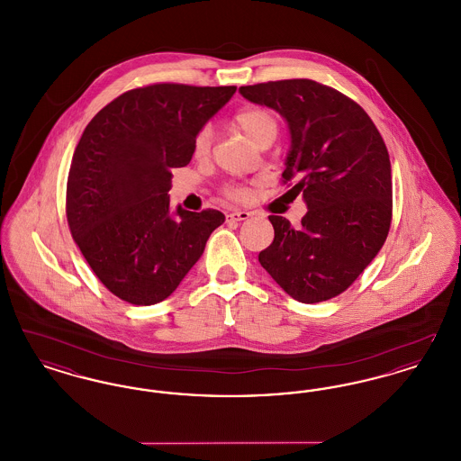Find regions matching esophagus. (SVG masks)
Returning <instances> with one entry per match:
<instances>
[{
	"label": "esophagus",
	"mask_w": 461,
	"mask_h": 461,
	"mask_svg": "<svg viewBox=\"0 0 461 461\" xmlns=\"http://www.w3.org/2000/svg\"><path fill=\"white\" fill-rule=\"evenodd\" d=\"M249 218H250V212H247V211H233V212L226 214V221H233V222L249 220Z\"/></svg>",
	"instance_id": "34e87169"
}]
</instances>
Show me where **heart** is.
Listing matches in <instances>:
<instances>
[{"instance_id":"1","label":"heart","mask_w":461,"mask_h":461,"mask_svg":"<svg viewBox=\"0 0 461 461\" xmlns=\"http://www.w3.org/2000/svg\"><path fill=\"white\" fill-rule=\"evenodd\" d=\"M235 126L240 130L254 145L258 147H269L280 131L278 119L273 115V112L261 107H250V109L241 110L235 115ZM211 149V132L207 130L198 132L195 140V154L198 157L207 154ZM224 197L239 198L245 197V190L237 185H228L222 188Z\"/></svg>"}]
</instances>
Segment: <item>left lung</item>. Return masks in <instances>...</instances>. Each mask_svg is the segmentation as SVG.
<instances>
[{
  "label": "left lung",
  "mask_w": 461,
  "mask_h": 461,
  "mask_svg": "<svg viewBox=\"0 0 461 461\" xmlns=\"http://www.w3.org/2000/svg\"><path fill=\"white\" fill-rule=\"evenodd\" d=\"M240 93L285 117L292 149L282 181L307 205L299 228L269 216L275 239L259 263L295 301H329L354 284L389 235L393 176L384 138L354 100L311 79Z\"/></svg>",
  "instance_id": "1"
}]
</instances>
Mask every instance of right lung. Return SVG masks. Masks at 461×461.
Masks as SVG:
<instances>
[{
  "instance_id": "1",
  "label": "right lung",
  "mask_w": 461,
  "mask_h": 461,
  "mask_svg": "<svg viewBox=\"0 0 461 461\" xmlns=\"http://www.w3.org/2000/svg\"><path fill=\"white\" fill-rule=\"evenodd\" d=\"M235 86L157 83L112 100L86 126L67 179V222L98 280L119 299H167L224 222L216 209L171 212V169L192 160L203 124Z\"/></svg>"
}]
</instances>
